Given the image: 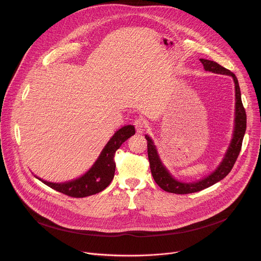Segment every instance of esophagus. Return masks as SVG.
I'll use <instances>...</instances> for the list:
<instances>
[{
    "label": "esophagus",
    "instance_id": "esophagus-1",
    "mask_svg": "<svg viewBox=\"0 0 261 261\" xmlns=\"http://www.w3.org/2000/svg\"><path fill=\"white\" fill-rule=\"evenodd\" d=\"M134 127H135L137 133H142L143 130H144L145 124H144V122L141 119H136L134 121Z\"/></svg>",
    "mask_w": 261,
    "mask_h": 261
}]
</instances>
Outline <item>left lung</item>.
I'll return each mask as SVG.
<instances>
[{"label":"left lung","instance_id":"left-lung-1","mask_svg":"<svg viewBox=\"0 0 261 261\" xmlns=\"http://www.w3.org/2000/svg\"><path fill=\"white\" fill-rule=\"evenodd\" d=\"M205 71H211L218 74H226V75L232 76L236 85V120H234V131L233 137L231 139L230 145L224 156V159L222 160L217 169L212 172L208 176L194 181V182H181L172 177V175L168 172L166 167L162 164L159 155L157 153V148L152 140V138L145 135V139L147 140V156L148 161H150V168L152 171V175L157 182V185L161 189L166 192L174 193V194H188L201 191L205 188L211 187L214 184L224 178L232 169L242 148L243 138L246 132L247 126V116L246 110L244 108L241 90L239 86V82L234 74L228 69L222 67L218 63L205 59H200Z\"/></svg>","mask_w":261,"mask_h":261}]
</instances>
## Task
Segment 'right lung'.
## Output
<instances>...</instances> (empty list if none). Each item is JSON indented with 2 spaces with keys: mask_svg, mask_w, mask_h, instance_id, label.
<instances>
[{
  "mask_svg": "<svg viewBox=\"0 0 261 261\" xmlns=\"http://www.w3.org/2000/svg\"><path fill=\"white\" fill-rule=\"evenodd\" d=\"M135 134V128L132 125L125 126L118 130L114 136L107 142L99 158L91 167V169L85 173L82 177L66 182H50L43 180L42 182L48 187L61 192L65 195L75 198H83L90 195L97 194L103 191L113 180L116 171L115 155L118 148L128 138Z\"/></svg>",
  "mask_w": 261,
  "mask_h": 261,
  "instance_id": "obj_1",
  "label": "right lung"
}]
</instances>
